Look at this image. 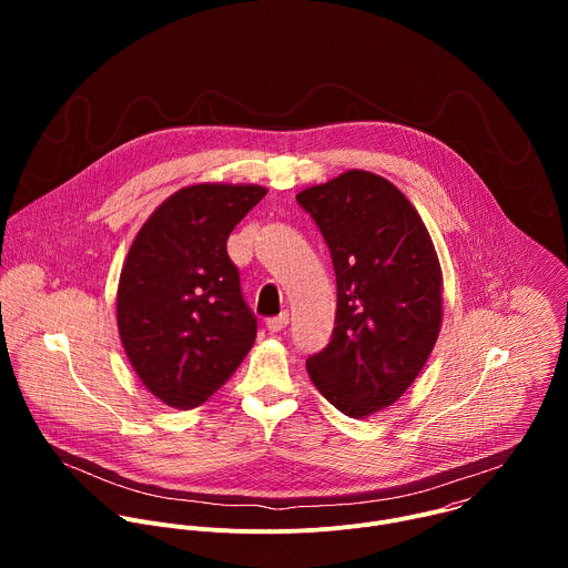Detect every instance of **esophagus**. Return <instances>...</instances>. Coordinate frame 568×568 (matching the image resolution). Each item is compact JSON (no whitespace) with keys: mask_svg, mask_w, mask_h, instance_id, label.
<instances>
[{"mask_svg":"<svg viewBox=\"0 0 568 568\" xmlns=\"http://www.w3.org/2000/svg\"><path fill=\"white\" fill-rule=\"evenodd\" d=\"M287 323H290V314L281 312L278 316H272L267 321V328H270V333H281L283 328H287Z\"/></svg>","mask_w":568,"mask_h":568,"instance_id":"obj_1","label":"esophagus"}]
</instances>
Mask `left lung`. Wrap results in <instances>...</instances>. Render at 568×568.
Returning a JSON list of instances; mask_svg holds the SVG:
<instances>
[{
    "mask_svg": "<svg viewBox=\"0 0 568 568\" xmlns=\"http://www.w3.org/2000/svg\"><path fill=\"white\" fill-rule=\"evenodd\" d=\"M296 202L326 240L337 276L333 339L307 357V375L344 416H373L414 384L440 333L432 235L404 193L368 171L303 189Z\"/></svg>",
    "mask_w": 568,
    "mask_h": 568,
    "instance_id": "8db88e82",
    "label": "left lung"
}]
</instances>
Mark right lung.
<instances>
[{
    "instance_id": "obj_1",
    "label": "right lung",
    "mask_w": 568,
    "mask_h": 568,
    "mask_svg": "<svg viewBox=\"0 0 568 568\" xmlns=\"http://www.w3.org/2000/svg\"><path fill=\"white\" fill-rule=\"evenodd\" d=\"M265 193L258 184L180 189L128 252L116 292L121 344L143 386L173 409L200 407L256 342L226 237Z\"/></svg>"
}]
</instances>
